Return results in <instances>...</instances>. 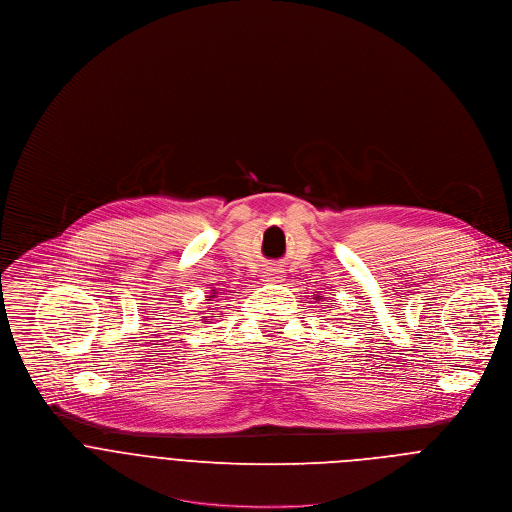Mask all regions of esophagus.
Returning <instances> with one entry per match:
<instances>
[{"label":"esophagus","mask_w":512,"mask_h":512,"mask_svg":"<svg viewBox=\"0 0 512 512\" xmlns=\"http://www.w3.org/2000/svg\"><path fill=\"white\" fill-rule=\"evenodd\" d=\"M282 274L278 270H266L264 272V282H280Z\"/></svg>","instance_id":"34e87169"}]
</instances>
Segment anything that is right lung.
I'll return each mask as SVG.
<instances>
[{
  "mask_svg": "<svg viewBox=\"0 0 512 512\" xmlns=\"http://www.w3.org/2000/svg\"><path fill=\"white\" fill-rule=\"evenodd\" d=\"M216 294H218V292H212V296H210L208 300H212ZM210 313H214V311H210ZM212 317H214V315H212ZM212 317H203V323H210V321H212Z\"/></svg>",
  "mask_w": 512,
  "mask_h": 512,
  "instance_id": "obj_1",
  "label": "right lung"
}]
</instances>
